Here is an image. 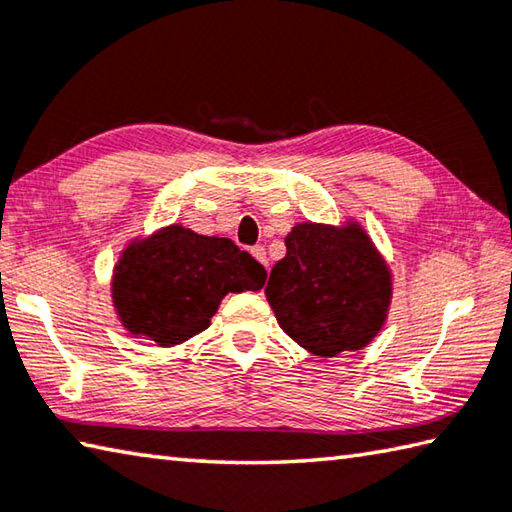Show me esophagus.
I'll return each instance as SVG.
<instances>
[{
  "instance_id": "1",
  "label": "esophagus",
  "mask_w": 512,
  "mask_h": 512,
  "mask_svg": "<svg viewBox=\"0 0 512 512\" xmlns=\"http://www.w3.org/2000/svg\"><path fill=\"white\" fill-rule=\"evenodd\" d=\"M250 255H253L259 264L268 266V259H266V248L264 246H253L250 248Z\"/></svg>"
}]
</instances>
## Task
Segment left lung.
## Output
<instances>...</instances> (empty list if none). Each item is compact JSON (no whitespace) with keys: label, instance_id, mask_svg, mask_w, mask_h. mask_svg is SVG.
Listing matches in <instances>:
<instances>
[{"label":"left lung","instance_id":"left-lung-1","mask_svg":"<svg viewBox=\"0 0 512 512\" xmlns=\"http://www.w3.org/2000/svg\"><path fill=\"white\" fill-rule=\"evenodd\" d=\"M268 277L266 297L284 333L315 356L367 345L383 327L392 280L358 226L300 224Z\"/></svg>","mask_w":512,"mask_h":512}]
</instances>
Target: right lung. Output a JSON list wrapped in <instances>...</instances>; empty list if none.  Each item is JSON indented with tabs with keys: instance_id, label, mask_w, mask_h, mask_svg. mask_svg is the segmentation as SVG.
Here are the masks:
<instances>
[{
	"instance_id": "right-lung-1",
	"label": "right lung",
	"mask_w": 512,
	"mask_h": 512,
	"mask_svg": "<svg viewBox=\"0 0 512 512\" xmlns=\"http://www.w3.org/2000/svg\"><path fill=\"white\" fill-rule=\"evenodd\" d=\"M264 282V266L235 241L170 226L120 259L114 302L129 331L172 347L206 329L226 293Z\"/></svg>"
}]
</instances>
